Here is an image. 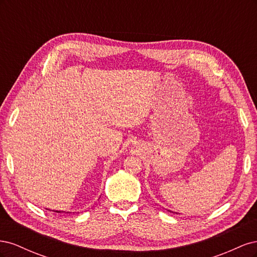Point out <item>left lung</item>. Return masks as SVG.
Wrapping results in <instances>:
<instances>
[{
    "mask_svg": "<svg viewBox=\"0 0 257 257\" xmlns=\"http://www.w3.org/2000/svg\"><path fill=\"white\" fill-rule=\"evenodd\" d=\"M168 211H169V212H172V211H170V210H168Z\"/></svg>",
    "mask_w": 257,
    "mask_h": 257,
    "instance_id": "1",
    "label": "left lung"
}]
</instances>
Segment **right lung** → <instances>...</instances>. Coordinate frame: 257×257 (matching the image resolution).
Returning a JSON list of instances; mask_svg holds the SVG:
<instances>
[{"label":"right lung","instance_id":"1","mask_svg":"<svg viewBox=\"0 0 257 257\" xmlns=\"http://www.w3.org/2000/svg\"><path fill=\"white\" fill-rule=\"evenodd\" d=\"M53 211L54 212H58V213H62V212H63V211H60V210H53ZM68 213V212H67Z\"/></svg>","mask_w":257,"mask_h":257}]
</instances>
